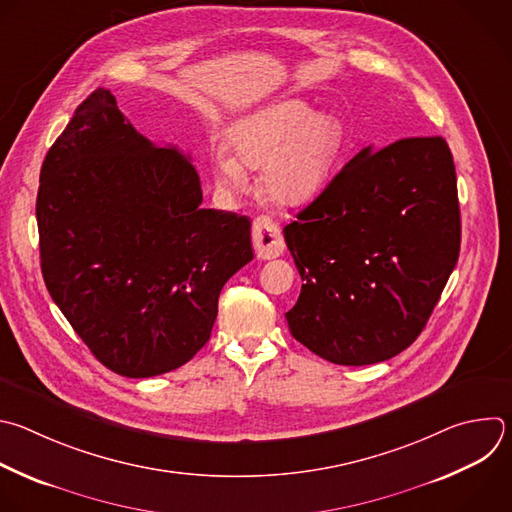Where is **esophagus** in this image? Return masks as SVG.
<instances>
[{
	"mask_svg": "<svg viewBox=\"0 0 512 512\" xmlns=\"http://www.w3.org/2000/svg\"><path fill=\"white\" fill-rule=\"evenodd\" d=\"M253 247L259 259H275L283 253V237L279 227L269 217H257L253 223Z\"/></svg>",
	"mask_w": 512,
	"mask_h": 512,
	"instance_id": "34e87169",
	"label": "esophagus"
}]
</instances>
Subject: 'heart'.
Returning a JSON list of instances; mask_svg holds the SVG:
<instances>
[{"label": "heart", "instance_id": "1", "mask_svg": "<svg viewBox=\"0 0 512 512\" xmlns=\"http://www.w3.org/2000/svg\"><path fill=\"white\" fill-rule=\"evenodd\" d=\"M229 148L213 166L223 189H241L245 168H263L259 189L275 205L299 207L313 201L331 181L348 142L344 120L317 112L303 100L271 104L229 132Z\"/></svg>", "mask_w": 512, "mask_h": 512}]
</instances>
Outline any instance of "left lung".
<instances>
[{
  "label": "left lung",
  "mask_w": 512,
  "mask_h": 512,
  "mask_svg": "<svg viewBox=\"0 0 512 512\" xmlns=\"http://www.w3.org/2000/svg\"><path fill=\"white\" fill-rule=\"evenodd\" d=\"M303 279L291 335L339 366L404 352L458 261L460 207L442 136L360 150L283 229Z\"/></svg>",
  "instance_id": "left-lung-1"
}]
</instances>
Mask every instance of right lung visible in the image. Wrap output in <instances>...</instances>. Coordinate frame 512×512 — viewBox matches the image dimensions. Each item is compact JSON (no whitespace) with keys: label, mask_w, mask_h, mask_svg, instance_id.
Returning a JSON list of instances; mask_svg holds the SVG:
<instances>
[{"label":"right lung","mask_w":512,"mask_h":512,"mask_svg":"<svg viewBox=\"0 0 512 512\" xmlns=\"http://www.w3.org/2000/svg\"><path fill=\"white\" fill-rule=\"evenodd\" d=\"M189 154L154 146L94 90L46 154L36 217L46 287L94 358L126 378L187 364L223 285L253 259L251 221L203 209Z\"/></svg>","instance_id":"1"}]
</instances>
